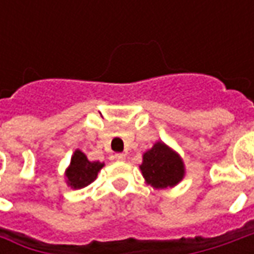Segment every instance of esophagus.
Returning <instances> with one entry per match:
<instances>
[{
	"instance_id": "34e87169",
	"label": "esophagus",
	"mask_w": 254,
	"mask_h": 254,
	"mask_svg": "<svg viewBox=\"0 0 254 254\" xmlns=\"http://www.w3.org/2000/svg\"><path fill=\"white\" fill-rule=\"evenodd\" d=\"M114 158H116L117 160H125V159H127V155H125V154H117Z\"/></svg>"
}]
</instances>
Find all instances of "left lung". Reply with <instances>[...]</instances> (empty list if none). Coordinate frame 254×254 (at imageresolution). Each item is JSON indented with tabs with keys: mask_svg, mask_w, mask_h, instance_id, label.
Listing matches in <instances>:
<instances>
[{
	"mask_svg": "<svg viewBox=\"0 0 254 254\" xmlns=\"http://www.w3.org/2000/svg\"><path fill=\"white\" fill-rule=\"evenodd\" d=\"M140 170L145 182L156 189L176 187L185 176L181 156L162 141L155 143L154 147L143 155Z\"/></svg>",
	"mask_w": 254,
	"mask_h": 254,
	"instance_id": "1",
	"label": "left lung"
}]
</instances>
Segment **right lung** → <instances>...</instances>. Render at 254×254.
I'll return each mask as SVG.
<instances>
[{
  "mask_svg": "<svg viewBox=\"0 0 254 254\" xmlns=\"http://www.w3.org/2000/svg\"><path fill=\"white\" fill-rule=\"evenodd\" d=\"M105 163L100 162H89L85 154L80 149H76L70 159V165L66 169V182L73 189H81L94 182L98 177L100 169Z\"/></svg>",
  "mask_w": 254,
  "mask_h": 254,
  "instance_id": "obj_1",
  "label": "right lung"
}]
</instances>
